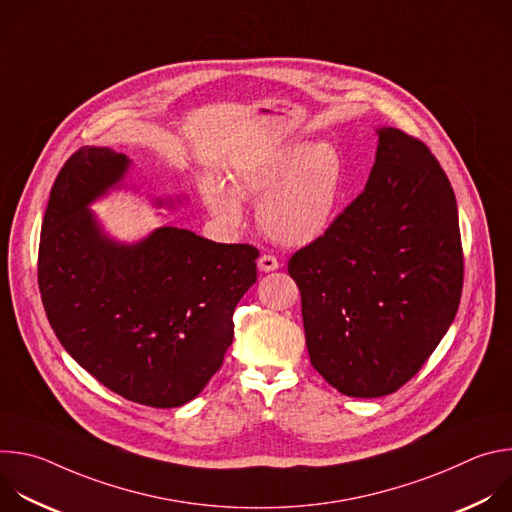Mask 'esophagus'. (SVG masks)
<instances>
[{
  "mask_svg": "<svg viewBox=\"0 0 512 512\" xmlns=\"http://www.w3.org/2000/svg\"><path fill=\"white\" fill-rule=\"evenodd\" d=\"M257 265H259V269L261 271H275V269H279V261H277V257H273V255H261L259 257V261H257Z\"/></svg>",
  "mask_w": 512,
  "mask_h": 512,
  "instance_id": "34e87169",
  "label": "esophagus"
}]
</instances>
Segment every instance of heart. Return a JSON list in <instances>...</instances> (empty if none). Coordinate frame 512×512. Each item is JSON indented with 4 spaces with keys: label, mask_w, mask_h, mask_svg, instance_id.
I'll return each instance as SVG.
<instances>
[{
    "label": "heart",
    "mask_w": 512,
    "mask_h": 512,
    "mask_svg": "<svg viewBox=\"0 0 512 512\" xmlns=\"http://www.w3.org/2000/svg\"><path fill=\"white\" fill-rule=\"evenodd\" d=\"M344 166L332 143L289 145L231 176L232 194L216 180L202 186L204 202L218 221L239 227L245 200H257V223L267 237L283 245H306L332 223L340 198Z\"/></svg>",
    "instance_id": "heart-1"
}]
</instances>
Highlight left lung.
Here are the masks:
<instances>
[{
  "label": "left lung",
  "instance_id": "obj_1",
  "mask_svg": "<svg viewBox=\"0 0 512 512\" xmlns=\"http://www.w3.org/2000/svg\"><path fill=\"white\" fill-rule=\"evenodd\" d=\"M312 367L342 395L399 391L456 318L464 251L452 184L427 145L379 129L364 190L291 255Z\"/></svg>",
  "mask_w": 512,
  "mask_h": 512
}]
</instances>
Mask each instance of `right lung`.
Listing matches in <instances>:
<instances>
[{"label":"right lung","instance_id":"right-lung-1","mask_svg":"<svg viewBox=\"0 0 512 512\" xmlns=\"http://www.w3.org/2000/svg\"><path fill=\"white\" fill-rule=\"evenodd\" d=\"M127 164L109 148L64 162L42 221L38 287L56 338L85 371L127 401L170 409L223 367L259 251L176 227L131 247L109 241L87 204Z\"/></svg>","mask_w":512,"mask_h":512}]
</instances>
